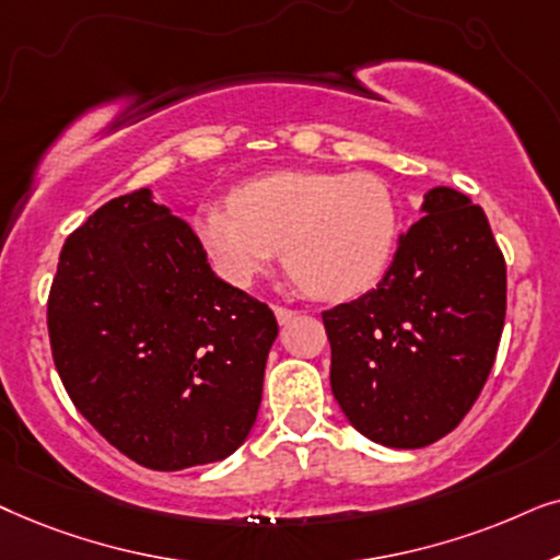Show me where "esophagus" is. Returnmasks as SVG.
<instances>
[{"label": "esophagus", "instance_id": "obj_1", "mask_svg": "<svg viewBox=\"0 0 560 560\" xmlns=\"http://www.w3.org/2000/svg\"><path fill=\"white\" fill-rule=\"evenodd\" d=\"M273 315H276V319H279V325H287L296 317V312L289 310V307H273Z\"/></svg>", "mask_w": 560, "mask_h": 560}]
</instances>
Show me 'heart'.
<instances>
[{"instance_id":"1","label":"heart","mask_w":560,"mask_h":560,"mask_svg":"<svg viewBox=\"0 0 560 560\" xmlns=\"http://www.w3.org/2000/svg\"><path fill=\"white\" fill-rule=\"evenodd\" d=\"M399 205L374 174L273 171L202 205L191 230L214 271L248 287L279 258L317 300H353L378 284L399 241Z\"/></svg>"}]
</instances>
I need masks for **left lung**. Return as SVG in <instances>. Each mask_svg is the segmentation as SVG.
Instances as JSON below:
<instances>
[{
  "mask_svg": "<svg viewBox=\"0 0 560 560\" xmlns=\"http://www.w3.org/2000/svg\"><path fill=\"white\" fill-rule=\"evenodd\" d=\"M384 279L323 312L330 386L348 422L386 448H424L464 420L494 366L506 266L466 194L435 186Z\"/></svg>",
  "mask_w": 560,
  "mask_h": 560,
  "instance_id": "8db88e82",
  "label": "left lung"
}]
</instances>
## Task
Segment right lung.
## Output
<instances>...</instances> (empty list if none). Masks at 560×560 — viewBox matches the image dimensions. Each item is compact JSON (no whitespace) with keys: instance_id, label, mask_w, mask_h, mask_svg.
<instances>
[{"instance_id":"obj_1","label":"right lung","mask_w":560,"mask_h":560,"mask_svg":"<svg viewBox=\"0 0 560 560\" xmlns=\"http://www.w3.org/2000/svg\"><path fill=\"white\" fill-rule=\"evenodd\" d=\"M48 332L66 392L104 441L153 471H182L245 443L279 325L140 189L66 237Z\"/></svg>"}]
</instances>
